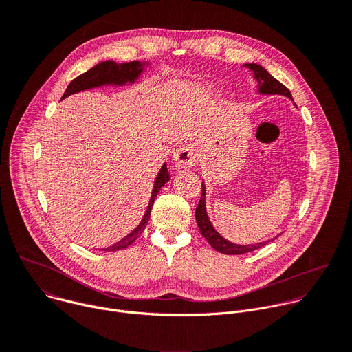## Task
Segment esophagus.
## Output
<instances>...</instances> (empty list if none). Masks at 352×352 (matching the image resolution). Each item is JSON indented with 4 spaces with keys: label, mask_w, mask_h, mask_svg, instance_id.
Returning <instances> with one entry per match:
<instances>
[{
    "label": "esophagus",
    "mask_w": 352,
    "mask_h": 352,
    "mask_svg": "<svg viewBox=\"0 0 352 352\" xmlns=\"http://www.w3.org/2000/svg\"><path fill=\"white\" fill-rule=\"evenodd\" d=\"M173 160H174V167L177 170L193 167L196 164V162L199 160V153H197L196 146H193V144L181 146L179 148L175 150Z\"/></svg>",
    "instance_id": "1"
}]
</instances>
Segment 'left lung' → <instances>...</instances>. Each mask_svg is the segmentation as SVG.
Masks as SVG:
<instances>
[{
	"instance_id": "8db88e82",
	"label": "left lung",
	"mask_w": 352,
	"mask_h": 352,
	"mask_svg": "<svg viewBox=\"0 0 352 352\" xmlns=\"http://www.w3.org/2000/svg\"><path fill=\"white\" fill-rule=\"evenodd\" d=\"M243 67H246L250 72L254 74V78L258 82V89H259L261 94H283V96L292 100V96H291L289 90L283 83H280L276 78H273L262 65H258L255 63H249V64H243ZM195 217H196V223H197V227L200 230V234H202L208 239V242L217 250V252H221L224 255H243V254H248V252H252V250H256V249L265 246L266 243H269L270 241L274 239L273 238V239L252 243V245H238V243L230 242L228 239L221 236L216 231L213 224L210 223L208 212H206V186H205V182H202V196H200L199 205H197L196 212H195Z\"/></svg>"
}]
</instances>
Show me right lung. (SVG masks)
<instances>
[{"label":"right lung","mask_w":352,"mask_h":352,"mask_svg":"<svg viewBox=\"0 0 352 352\" xmlns=\"http://www.w3.org/2000/svg\"><path fill=\"white\" fill-rule=\"evenodd\" d=\"M147 64L148 63H140V61H131V63L117 64L111 60L100 63V64L94 65L93 68H90L89 71H86L85 74L75 78L68 85L64 96L61 97V100L74 94V93H79L82 90H87V89L98 87V86H104V85L122 86V85H126V83H133L140 76V74L143 72V69ZM168 181H170V174H168V170H167V164L164 163L163 167L160 168L157 177H156L155 186H153V190H152V196H150V200H148V206H147V209L144 212V216L140 220L139 226L132 232H129L126 236H124L121 241H118L117 243H114L109 248H103L102 250H104V252H116V250L128 248L135 239H138V236L143 232V230H144V227H146V224L150 219V212H152L155 199H156L159 190Z\"/></svg>","instance_id":"right-lung-1"}]
</instances>
